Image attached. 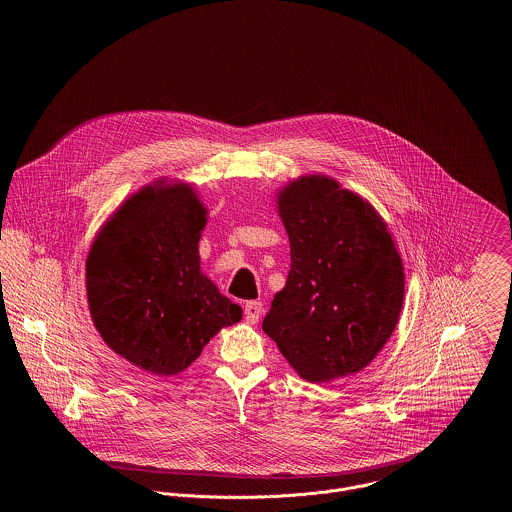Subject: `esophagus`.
Listing matches in <instances>:
<instances>
[{"mask_svg": "<svg viewBox=\"0 0 512 512\" xmlns=\"http://www.w3.org/2000/svg\"><path fill=\"white\" fill-rule=\"evenodd\" d=\"M261 313H263V305L259 303V301H247L244 307V315L245 320L249 322V324H255L259 317H261Z\"/></svg>", "mask_w": 512, "mask_h": 512, "instance_id": "34e87169", "label": "esophagus"}]
</instances>
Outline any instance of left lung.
Instances as JSON below:
<instances>
[{
	"label": "left lung",
	"instance_id": "1",
	"mask_svg": "<svg viewBox=\"0 0 512 512\" xmlns=\"http://www.w3.org/2000/svg\"><path fill=\"white\" fill-rule=\"evenodd\" d=\"M278 209L292 265L263 330L309 382L355 374L390 340L403 307L405 274L390 232L366 201L326 176L292 182Z\"/></svg>",
	"mask_w": 512,
	"mask_h": 512
}]
</instances>
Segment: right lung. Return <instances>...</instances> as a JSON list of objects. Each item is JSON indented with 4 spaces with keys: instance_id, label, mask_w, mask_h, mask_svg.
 Instances as JSON below:
<instances>
[{
    "instance_id": "right-lung-1",
    "label": "right lung",
    "mask_w": 512,
    "mask_h": 512,
    "mask_svg": "<svg viewBox=\"0 0 512 512\" xmlns=\"http://www.w3.org/2000/svg\"><path fill=\"white\" fill-rule=\"evenodd\" d=\"M205 209L192 188L147 186L101 228L86 261L90 315L105 343L147 372L172 376L242 318L199 270Z\"/></svg>"
}]
</instances>
